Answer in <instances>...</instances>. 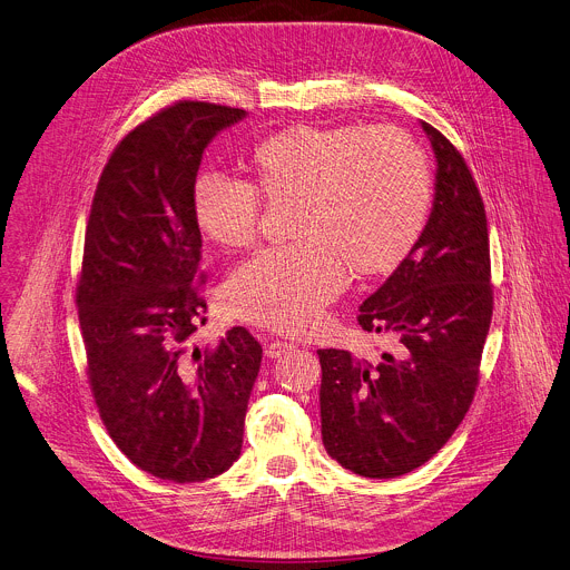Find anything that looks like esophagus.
Returning a JSON list of instances; mask_svg holds the SVG:
<instances>
[{"label": "esophagus", "mask_w": 570, "mask_h": 570, "mask_svg": "<svg viewBox=\"0 0 570 570\" xmlns=\"http://www.w3.org/2000/svg\"><path fill=\"white\" fill-rule=\"evenodd\" d=\"M292 350H294V345L287 343V341H272V343L265 347V356H267V358H281L283 354H287V352H292Z\"/></svg>", "instance_id": "esophagus-1"}]
</instances>
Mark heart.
I'll use <instances>...</instances> for the list:
<instances>
[{"instance_id": "heart-1", "label": "heart", "mask_w": 570, "mask_h": 570, "mask_svg": "<svg viewBox=\"0 0 570 570\" xmlns=\"http://www.w3.org/2000/svg\"><path fill=\"white\" fill-rule=\"evenodd\" d=\"M249 178L203 176L191 196L198 229L223 249L249 247L261 200L289 203L287 236L238 265L223 285L227 314L289 336L321 325L354 278L392 274L421 240L432 183L423 151L396 129L296 125L249 154Z\"/></svg>"}]
</instances>
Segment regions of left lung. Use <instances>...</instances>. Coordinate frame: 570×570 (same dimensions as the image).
<instances>
[{
    "label": "left lung",
    "instance_id": "left-lung-1",
    "mask_svg": "<svg viewBox=\"0 0 570 570\" xmlns=\"http://www.w3.org/2000/svg\"><path fill=\"white\" fill-rule=\"evenodd\" d=\"M436 158L425 232L363 301L358 325L396 336L379 361L318 350L321 432L354 474L392 479L432 459L463 421L479 383L492 318L488 220L456 147L421 122Z\"/></svg>",
    "mask_w": 570,
    "mask_h": 570
}]
</instances>
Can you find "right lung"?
<instances>
[{
	"label": "right lung",
	"mask_w": 570,
	"mask_h": 570,
	"mask_svg": "<svg viewBox=\"0 0 570 570\" xmlns=\"http://www.w3.org/2000/svg\"><path fill=\"white\" fill-rule=\"evenodd\" d=\"M243 118L180 100L138 125L102 169L85 236L76 303L100 419L131 463L176 483L240 456L263 358L245 327L194 345L207 303L191 196L205 147Z\"/></svg>",
	"instance_id": "1"
}]
</instances>
